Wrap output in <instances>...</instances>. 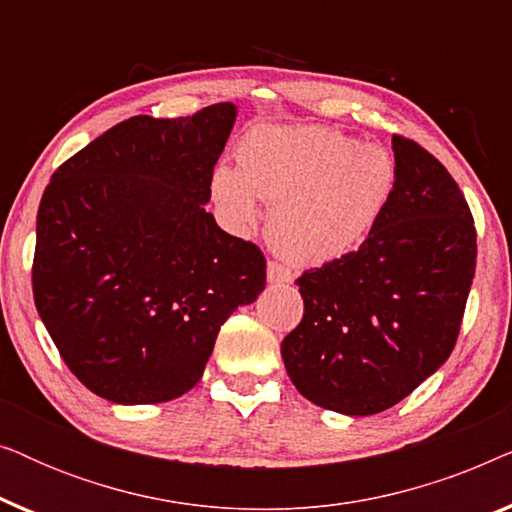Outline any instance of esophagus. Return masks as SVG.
Returning a JSON list of instances; mask_svg holds the SVG:
<instances>
[{"label":"esophagus","instance_id":"34e87169","mask_svg":"<svg viewBox=\"0 0 512 512\" xmlns=\"http://www.w3.org/2000/svg\"><path fill=\"white\" fill-rule=\"evenodd\" d=\"M265 272H268V282L270 284H289L293 279L291 270L284 268L282 263H275V261L268 263V270H265Z\"/></svg>","mask_w":512,"mask_h":512}]
</instances>
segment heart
I'll list each match as a JSON object with an SVG mask.
<instances>
[{
	"label": "heart",
	"mask_w": 512,
	"mask_h": 512,
	"mask_svg": "<svg viewBox=\"0 0 512 512\" xmlns=\"http://www.w3.org/2000/svg\"><path fill=\"white\" fill-rule=\"evenodd\" d=\"M396 186V163L380 144L321 125L258 128L240 146V167L219 165L212 191L237 228L270 202L268 240L298 265L347 256L370 235Z\"/></svg>",
	"instance_id": "b5f03b06"
}]
</instances>
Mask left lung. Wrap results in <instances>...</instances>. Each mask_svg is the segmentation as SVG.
<instances>
[{"label":"left lung","mask_w":512,"mask_h":512,"mask_svg":"<svg viewBox=\"0 0 512 512\" xmlns=\"http://www.w3.org/2000/svg\"><path fill=\"white\" fill-rule=\"evenodd\" d=\"M396 186L366 242L296 279L303 321L282 342L291 382L319 408L366 417L412 394L452 354L475 275V228L450 172L391 139Z\"/></svg>","instance_id":"left-lung-1"}]
</instances>
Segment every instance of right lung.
Listing matches in <instances>:
<instances>
[{"instance_id":"right-lung-1","label":"right lung","mask_w":512,"mask_h":512,"mask_svg":"<svg viewBox=\"0 0 512 512\" xmlns=\"http://www.w3.org/2000/svg\"><path fill=\"white\" fill-rule=\"evenodd\" d=\"M237 118L132 116L60 165L37 214L34 303L69 370L118 405L200 382L223 321L265 289L256 244L205 205Z\"/></svg>"}]
</instances>
